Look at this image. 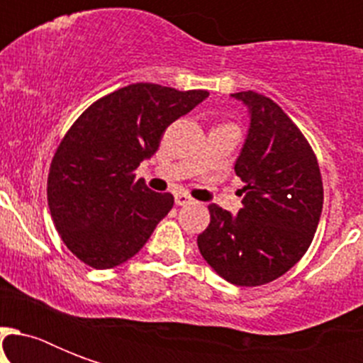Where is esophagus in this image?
<instances>
[{
  "mask_svg": "<svg viewBox=\"0 0 363 363\" xmlns=\"http://www.w3.org/2000/svg\"><path fill=\"white\" fill-rule=\"evenodd\" d=\"M175 203L177 205H188V203H192V198L188 196V194H175Z\"/></svg>",
  "mask_w": 363,
  "mask_h": 363,
  "instance_id": "obj_1",
  "label": "esophagus"
}]
</instances>
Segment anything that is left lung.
Instances as JSON below:
<instances>
[{
    "label": "left lung",
    "instance_id": "obj_1",
    "mask_svg": "<svg viewBox=\"0 0 363 363\" xmlns=\"http://www.w3.org/2000/svg\"><path fill=\"white\" fill-rule=\"evenodd\" d=\"M250 113L235 162L245 182L238 216L209 205L211 222L198 247L213 269L238 286L284 275L307 252L320 220L324 188L309 141L273 101L252 90L232 94Z\"/></svg>",
    "mask_w": 363,
    "mask_h": 363
}]
</instances>
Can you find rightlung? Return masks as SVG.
I'll use <instances>...</instances> for the list:
<instances>
[{
    "label": "right lung",
    "instance_id": "add662e5",
    "mask_svg": "<svg viewBox=\"0 0 363 363\" xmlns=\"http://www.w3.org/2000/svg\"><path fill=\"white\" fill-rule=\"evenodd\" d=\"M209 96L137 82L94 101L54 152L48 209L65 247L96 269L135 256L173 207L135 169L160 147L165 128Z\"/></svg>",
    "mask_w": 363,
    "mask_h": 363
}]
</instances>
